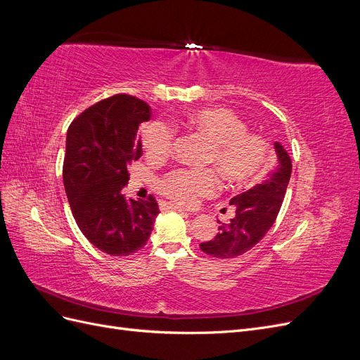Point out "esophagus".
<instances>
[{
  "label": "esophagus",
  "instance_id": "34e87169",
  "mask_svg": "<svg viewBox=\"0 0 360 360\" xmlns=\"http://www.w3.org/2000/svg\"><path fill=\"white\" fill-rule=\"evenodd\" d=\"M168 207H169V209H171V210H176V212H180V213H188L186 210H183V209H181V207H179V205H174V204H169Z\"/></svg>",
  "mask_w": 360,
  "mask_h": 360
}]
</instances>
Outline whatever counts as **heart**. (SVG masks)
I'll return each instance as SVG.
<instances>
[{
	"mask_svg": "<svg viewBox=\"0 0 360 360\" xmlns=\"http://www.w3.org/2000/svg\"><path fill=\"white\" fill-rule=\"evenodd\" d=\"M184 124L210 144L207 163L219 171L231 186L255 180L267 167L269 144L248 132L243 120L226 108H205L186 115ZM143 147L148 159L167 158L172 144V130L162 122L148 123L143 130ZM217 177L210 169H176L160 181L163 195L181 205H192L200 197H209L217 189Z\"/></svg>",
	"mask_w": 360,
	"mask_h": 360,
	"instance_id": "b5f03b06",
	"label": "heart"
}]
</instances>
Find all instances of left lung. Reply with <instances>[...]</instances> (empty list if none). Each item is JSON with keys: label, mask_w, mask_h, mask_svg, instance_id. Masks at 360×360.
<instances>
[{"label": "left lung", "mask_w": 360, "mask_h": 360, "mask_svg": "<svg viewBox=\"0 0 360 360\" xmlns=\"http://www.w3.org/2000/svg\"><path fill=\"white\" fill-rule=\"evenodd\" d=\"M278 165L267 179L231 198L236 214L230 222H219V233L200 245L207 255L234 258L252 249L275 224L291 177V159L281 143H275Z\"/></svg>", "instance_id": "left-lung-1"}]
</instances>
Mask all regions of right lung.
<instances>
[{
	"label": "right lung",
	"instance_id": "obj_1",
	"mask_svg": "<svg viewBox=\"0 0 360 360\" xmlns=\"http://www.w3.org/2000/svg\"><path fill=\"white\" fill-rule=\"evenodd\" d=\"M150 118L146 102L117 94L85 110L68 130L64 189L79 230L108 255L144 248L159 214L153 197L136 201L123 193L127 167L143 156L138 127Z\"/></svg>",
	"mask_w": 360,
	"mask_h": 360
}]
</instances>
